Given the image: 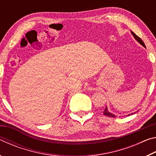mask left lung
Masks as SVG:
<instances>
[{"mask_svg": "<svg viewBox=\"0 0 156 156\" xmlns=\"http://www.w3.org/2000/svg\"><path fill=\"white\" fill-rule=\"evenodd\" d=\"M131 34H133V36H134V38H136V40L137 41H138V43H140L143 47H146V46H145V44H144V42L142 41V39H141L140 38V37H138V36H137L136 34H134V33L133 32V31H131ZM103 113H104V115H107V116H109V117H113V118H115V115H113V114H112V113H111L110 112H109V111L107 110V107L105 108V109L104 110ZM132 114H133V113H132Z\"/></svg>", "mask_w": 156, "mask_h": 156, "instance_id": "8db88e82", "label": "left lung"}]
</instances>
